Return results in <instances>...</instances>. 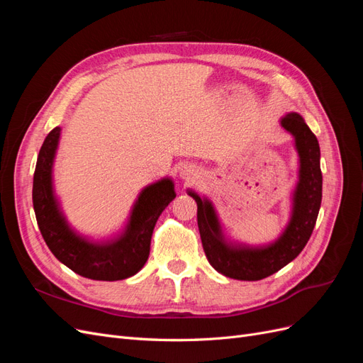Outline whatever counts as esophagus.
I'll use <instances>...</instances> for the list:
<instances>
[{
    "instance_id": "esophagus-1",
    "label": "esophagus",
    "mask_w": 363,
    "mask_h": 363,
    "mask_svg": "<svg viewBox=\"0 0 363 363\" xmlns=\"http://www.w3.org/2000/svg\"><path fill=\"white\" fill-rule=\"evenodd\" d=\"M180 175H182V179H184L186 182H194L196 177H199V171L191 168V167L189 168H183Z\"/></svg>"
}]
</instances>
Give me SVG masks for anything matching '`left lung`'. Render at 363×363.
<instances>
[{"label": "left lung", "mask_w": 363, "mask_h": 363, "mask_svg": "<svg viewBox=\"0 0 363 363\" xmlns=\"http://www.w3.org/2000/svg\"><path fill=\"white\" fill-rule=\"evenodd\" d=\"M280 124L295 139L300 171L292 199V215L277 240L265 247L227 242L212 203L188 191L199 207L196 221L206 257L225 277L256 281L271 276L300 255L313 232L323 199L320 144L298 113L284 115Z\"/></svg>", "instance_id": "obj_1"}]
</instances>
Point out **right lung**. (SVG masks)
I'll return each instance as SVG.
<instances>
[{
    "mask_svg": "<svg viewBox=\"0 0 363 363\" xmlns=\"http://www.w3.org/2000/svg\"><path fill=\"white\" fill-rule=\"evenodd\" d=\"M59 138L60 127H56L43 140L33 177V207L43 240L63 265L82 277L115 281L135 276L150 256L152 230L160 213L175 199L172 180L162 179L139 194L119 236L104 242L87 240L68 225L54 196L52 163Z\"/></svg>",
    "mask_w": 363,
    "mask_h": 363,
    "instance_id": "obj_1",
    "label": "right lung"
}]
</instances>
